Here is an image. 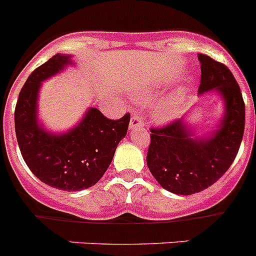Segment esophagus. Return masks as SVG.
Wrapping results in <instances>:
<instances>
[{
	"mask_svg": "<svg viewBox=\"0 0 256 256\" xmlns=\"http://www.w3.org/2000/svg\"><path fill=\"white\" fill-rule=\"evenodd\" d=\"M144 126V116L140 114H136L130 118V130H134V128H142Z\"/></svg>",
	"mask_w": 256,
	"mask_h": 256,
	"instance_id": "obj_1",
	"label": "esophagus"
}]
</instances>
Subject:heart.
I'll list each match as a JSON object with an SVG mask.
<instances>
[{
    "label": "heart",
    "instance_id": "heart-1",
    "mask_svg": "<svg viewBox=\"0 0 256 256\" xmlns=\"http://www.w3.org/2000/svg\"><path fill=\"white\" fill-rule=\"evenodd\" d=\"M172 112H174V109H172V106H165L160 112V118L161 119L171 118V116H172Z\"/></svg>",
    "mask_w": 256,
    "mask_h": 256
}]
</instances>
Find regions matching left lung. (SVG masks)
<instances>
[{"mask_svg":"<svg viewBox=\"0 0 256 256\" xmlns=\"http://www.w3.org/2000/svg\"><path fill=\"white\" fill-rule=\"evenodd\" d=\"M200 62L198 94L214 91L224 114L208 137H193L185 118L151 128L147 166L157 182L175 194L190 196L214 184L232 165L245 130V104L240 86L226 66L206 54Z\"/></svg>","mask_w":256,"mask_h":256,"instance_id":"8db88e82","label":"left lung"}]
</instances>
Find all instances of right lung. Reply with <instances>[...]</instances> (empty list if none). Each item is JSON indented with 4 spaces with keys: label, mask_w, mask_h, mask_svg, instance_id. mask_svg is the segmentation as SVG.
<instances>
[{
    "label": "right lung",
    "mask_w": 256,
    "mask_h": 256,
    "mask_svg": "<svg viewBox=\"0 0 256 256\" xmlns=\"http://www.w3.org/2000/svg\"><path fill=\"white\" fill-rule=\"evenodd\" d=\"M74 64L71 56L56 54L28 77L15 108V132L22 158L44 184L78 192L102 179L116 146L126 137L130 116L112 120L90 108L74 128L53 134L38 123V95L42 82Z\"/></svg>",
    "instance_id": "add662e5"
}]
</instances>
